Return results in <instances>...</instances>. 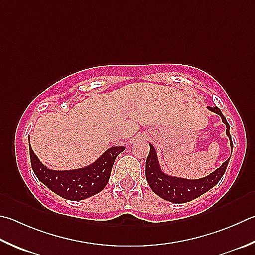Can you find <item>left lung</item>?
<instances>
[{"label":"left lung","mask_w":255,"mask_h":255,"mask_svg":"<svg viewBox=\"0 0 255 255\" xmlns=\"http://www.w3.org/2000/svg\"><path fill=\"white\" fill-rule=\"evenodd\" d=\"M208 109L211 112H214L219 114L223 123L226 125V135L229 136L231 140V147L233 149V142L232 137L230 133V125L228 120L225 119L224 115L222 114L221 109L219 107H210ZM149 154L147 156L146 159V179L148 184H149L152 192L156 193L159 197L164 198L166 201H169L172 203H186L189 201L195 200L196 197L201 196L202 194L206 193L207 191L215 186V185L220 182L222 176L224 175L226 167H228L230 158L223 163L220 168L214 170L211 175L206 176L204 178L201 179H185V178H177V177H170V176L165 175L161 172L158 165V160H157L156 151L154 147L151 145Z\"/></svg>","instance_id":"left-lung-1"}]
</instances>
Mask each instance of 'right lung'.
Returning a JSON list of instances; mask_svg holds the SVG:
<instances>
[{"mask_svg":"<svg viewBox=\"0 0 255 255\" xmlns=\"http://www.w3.org/2000/svg\"><path fill=\"white\" fill-rule=\"evenodd\" d=\"M30 148L32 169L36 177L51 191L70 201H80L103 191L107 185L115 159L125 147H112L99 159L85 168L73 170H52L41 164Z\"/></svg>","mask_w":255,"mask_h":255,"instance_id":"right-lung-1","label":"right lung"}]
</instances>
